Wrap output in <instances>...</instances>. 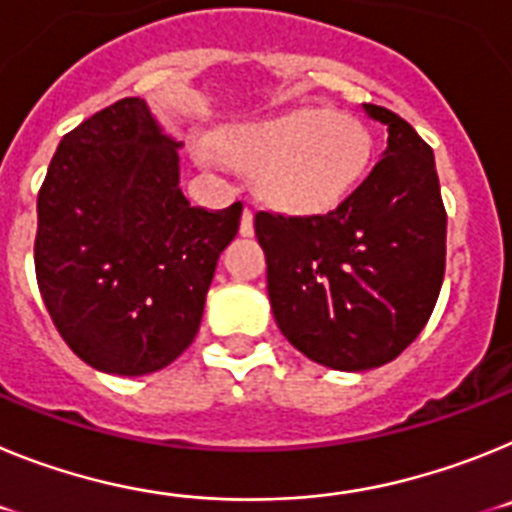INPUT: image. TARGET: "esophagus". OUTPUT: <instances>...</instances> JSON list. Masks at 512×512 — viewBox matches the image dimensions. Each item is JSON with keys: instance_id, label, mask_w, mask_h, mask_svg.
<instances>
[{"instance_id": "obj_1", "label": "esophagus", "mask_w": 512, "mask_h": 512, "mask_svg": "<svg viewBox=\"0 0 512 512\" xmlns=\"http://www.w3.org/2000/svg\"><path fill=\"white\" fill-rule=\"evenodd\" d=\"M241 235H246V238H251V235H253V210H251V207H246V210H243Z\"/></svg>"}]
</instances>
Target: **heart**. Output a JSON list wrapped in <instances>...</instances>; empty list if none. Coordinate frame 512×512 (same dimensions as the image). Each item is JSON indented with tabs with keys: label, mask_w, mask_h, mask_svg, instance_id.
<instances>
[{
	"label": "heart",
	"mask_w": 512,
	"mask_h": 512,
	"mask_svg": "<svg viewBox=\"0 0 512 512\" xmlns=\"http://www.w3.org/2000/svg\"><path fill=\"white\" fill-rule=\"evenodd\" d=\"M235 164L259 169L264 200L292 215H320L346 202L372 164V135L356 117L297 107L241 122L217 135Z\"/></svg>",
	"instance_id": "1"
}]
</instances>
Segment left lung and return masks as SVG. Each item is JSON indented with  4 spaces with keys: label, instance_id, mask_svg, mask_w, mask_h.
Instances as JSON below:
<instances>
[{
    "label": "left lung",
    "instance_id": "obj_1",
    "mask_svg": "<svg viewBox=\"0 0 512 512\" xmlns=\"http://www.w3.org/2000/svg\"><path fill=\"white\" fill-rule=\"evenodd\" d=\"M372 174L328 215L256 212L266 289L297 351L341 372L382 366L418 338L446 269V210L431 146L395 112Z\"/></svg>",
    "mask_w": 512,
    "mask_h": 512
}]
</instances>
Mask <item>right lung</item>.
I'll list each match as a JSON object with an SVG mask.
<instances>
[{"label": "right lung", "mask_w": 512, "mask_h": 512, "mask_svg": "<svg viewBox=\"0 0 512 512\" xmlns=\"http://www.w3.org/2000/svg\"><path fill=\"white\" fill-rule=\"evenodd\" d=\"M179 146L125 97L63 135L38 192L35 277L69 348L107 374L169 366L194 341L241 202L192 207Z\"/></svg>", "instance_id": "add662e5"}]
</instances>
